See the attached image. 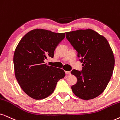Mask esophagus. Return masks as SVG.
<instances>
[{"instance_id": "obj_1", "label": "esophagus", "mask_w": 120, "mask_h": 120, "mask_svg": "<svg viewBox=\"0 0 120 120\" xmlns=\"http://www.w3.org/2000/svg\"><path fill=\"white\" fill-rule=\"evenodd\" d=\"M65 74H66V75H70V71H65Z\"/></svg>"}]
</instances>
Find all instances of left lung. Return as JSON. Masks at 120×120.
Wrapping results in <instances>:
<instances>
[{
	"mask_svg": "<svg viewBox=\"0 0 120 120\" xmlns=\"http://www.w3.org/2000/svg\"><path fill=\"white\" fill-rule=\"evenodd\" d=\"M66 38L82 63V71L71 72L78 80L72 92L81 99H93L104 92L112 75L113 51L104 36L90 29L68 32Z\"/></svg>",
	"mask_w": 120,
	"mask_h": 120,
	"instance_id": "1",
	"label": "left lung"
}]
</instances>
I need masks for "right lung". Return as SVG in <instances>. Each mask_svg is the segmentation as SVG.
<instances>
[{
  "label": "right lung",
  "instance_id": "right-lung-1",
  "mask_svg": "<svg viewBox=\"0 0 120 120\" xmlns=\"http://www.w3.org/2000/svg\"><path fill=\"white\" fill-rule=\"evenodd\" d=\"M65 33L36 29L25 34L14 54L15 78L22 90L30 98L41 100L54 92L57 81L65 77L63 69L47 65L44 60L54 57Z\"/></svg>",
  "mask_w": 120,
  "mask_h": 120
}]
</instances>
